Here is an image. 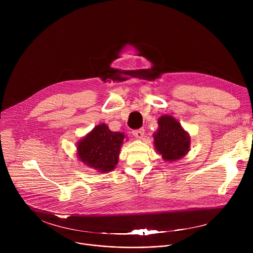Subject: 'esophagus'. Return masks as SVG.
I'll use <instances>...</instances> for the list:
<instances>
[{
    "label": "esophagus",
    "instance_id": "34e87169",
    "mask_svg": "<svg viewBox=\"0 0 253 253\" xmlns=\"http://www.w3.org/2000/svg\"><path fill=\"white\" fill-rule=\"evenodd\" d=\"M133 135L138 138V139H142L144 137V128H139L136 130H133Z\"/></svg>",
    "mask_w": 253,
    "mask_h": 253
}]
</instances>
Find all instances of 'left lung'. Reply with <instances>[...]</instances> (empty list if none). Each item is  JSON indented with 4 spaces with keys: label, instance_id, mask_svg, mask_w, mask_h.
Listing matches in <instances>:
<instances>
[{
    "label": "left lung",
    "instance_id": "left-lung-1",
    "mask_svg": "<svg viewBox=\"0 0 253 253\" xmlns=\"http://www.w3.org/2000/svg\"><path fill=\"white\" fill-rule=\"evenodd\" d=\"M159 129L154 134L155 148L164 160L175 161L189 150L190 138L180 123L173 117L164 115L158 120Z\"/></svg>",
    "mask_w": 253,
    "mask_h": 253
}]
</instances>
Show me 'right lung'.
Returning a JSON list of instances; mask_svg holds the SVG:
<instances>
[{
	"label": "right lung",
	"instance_id": "add662e5",
	"mask_svg": "<svg viewBox=\"0 0 253 253\" xmlns=\"http://www.w3.org/2000/svg\"><path fill=\"white\" fill-rule=\"evenodd\" d=\"M124 137L123 133L112 132L105 124L98 125L78 143V156L100 172H110L118 163Z\"/></svg>",
	"mask_w": 253,
	"mask_h": 253
}]
</instances>
